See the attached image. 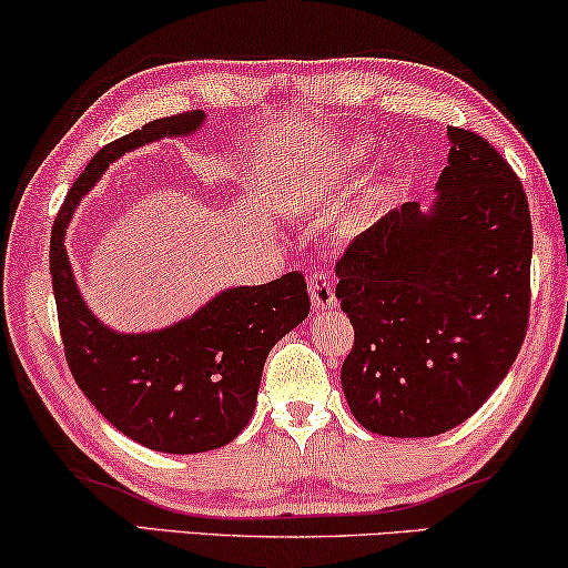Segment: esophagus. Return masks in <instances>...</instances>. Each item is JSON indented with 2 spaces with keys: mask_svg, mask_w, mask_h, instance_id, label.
<instances>
[{
  "mask_svg": "<svg viewBox=\"0 0 568 568\" xmlns=\"http://www.w3.org/2000/svg\"><path fill=\"white\" fill-rule=\"evenodd\" d=\"M310 286V302L315 310H331L336 307V290H333V276L325 271H313L307 276Z\"/></svg>",
  "mask_w": 568,
  "mask_h": 568,
  "instance_id": "esophagus-1",
  "label": "esophagus"
}]
</instances>
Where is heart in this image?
I'll return each mask as SVG.
<instances>
[{
    "instance_id": "heart-1",
    "label": "heart",
    "mask_w": 568,
    "mask_h": 568,
    "mask_svg": "<svg viewBox=\"0 0 568 568\" xmlns=\"http://www.w3.org/2000/svg\"><path fill=\"white\" fill-rule=\"evenodd\" d=\"M364 152V144H359V146H356V150H354V154H362Z\"/></svg>"
}]
</instances>
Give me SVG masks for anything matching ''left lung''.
Segmentation results:
<instances>
[{
    "instance_id": "8db88e82",
    "label": "left lung",
    "mask_w": 568,
    "mask_h": 568,
    "mask_svg": "<svg viewBox=\"0 0 568 568\" xmlns=\"http://www.w3.org/2000/svg\"><path fill=\"white\" fill-rule=\"evenodd\" d=\"M437 199L408 201L336 263L354 325L341 385L383 437H437L484 406L525 341L532 224L519 178L473 131L447 126Z\"/></svg>"
}]
</instances>
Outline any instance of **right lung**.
I'll list each match as a JSON object with an SVG mask.
<instances>
[{"instance_id": "1", "label": "right lung", "mask_w": 568, "mask_h": 568, "mask_svg": "<svg viewBox=\"0 0 568 568\" xmlns=\"http://www.w3.org/2000/svg\"><path fill=\"white\" fill-rule=\"evenodd\" d=\"M204 121V111L170 115L103 146L51 230L53 297L77 385L121 434L170 455L209 453L245 429L268 352L310 313L305 276L294 271L261 286H230L173 325L121 333L88 307L64 240L84 193L111 162L165 136L196 134Z\"/></svg>"}]
</instances>
